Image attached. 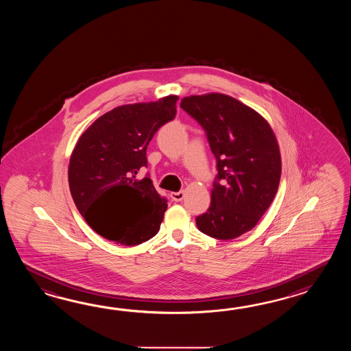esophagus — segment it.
Segmentation results:
<instances>
[{
	"label": "esophagus",
	"mask_w": 351,
	"mask_h": 351,
	"mask_svg": "<svg viewBox=\"0 0 351 351\" xmlns=\"http://www.w3.org/2000/svg\"><path fill=\"white\" fill-rule=\"evenodd\" d=\"M171 198H172L173 201L180 202L184 198V192H183V191L172 192V193H171Z\"/></svg>",
	"instance_id": "34e87169"
}]
</instances>
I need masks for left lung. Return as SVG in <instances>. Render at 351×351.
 <instances>
[{
  "instance_id": "8db88e82",
  "label": "left lung",
  "mask_w": 351,
  "mask_h": 351,
  "mask_svg": "<svg viewBox=\"0 0 351 351\" xmlns=\"http://www.w3.org/2000/svg\"><path fill=\"white\" fill-rule=\"evenodd\" d=\"M180 108L203 128L216 158L210 206L197 227L213 239H236L275 198L281 177L275 134L258 112L224 94L183 97Z\"/></svg>"
}]
</instances>
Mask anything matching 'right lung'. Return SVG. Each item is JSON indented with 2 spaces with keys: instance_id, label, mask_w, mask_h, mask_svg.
Listing matches in <instances>:
<instances>
[{
  "instance_id": "1",
  "label": "right lung",
  "mask_w": 351,
  "mask_h": 351,
  "mask_svg": "<svg viewBox=\"0 0 351 351\" xmlns=\"http://www.w3.org/2000/svg\"><path fill=\"white\" fill-rule=\"evenodd\" d=\"M178 97L123 105L101 115L76 143L69 165V186L76 208L94 231L123 246L154 237L167 209L147 173V148L165 123L176 118ZM115 190L122 195L108 198Z\"/></svg>"
}]
</instances>
